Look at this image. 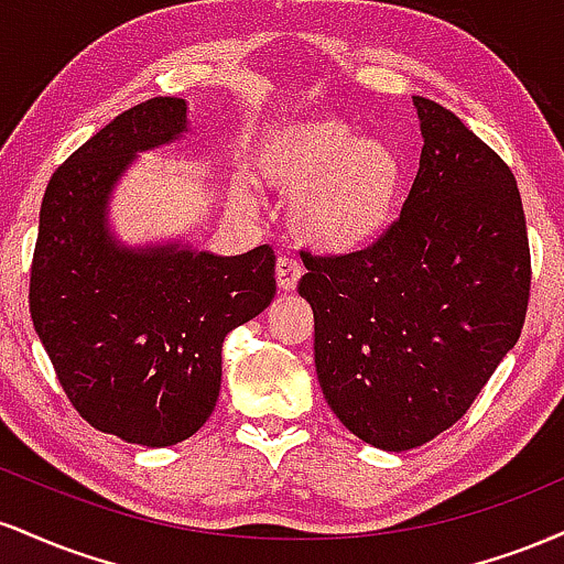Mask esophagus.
I'll use <instances>...</instances> for the list:
<instances>
[{"label":"esophagus","instance_id":"obj_1","mask_svg":"<svg viewBox=\"0 0 564 564\" xmlns=\"http://www.w3.org/2000/svg\"><path fill=\"white\" fill-rule=\"evenodd\" d=\"M300 278H302V268L296 264V260L281 257V260L275 262V281L281 291H294L296 283H300Z\"/></svg>","mask_w":564,"mask_h":564}]
</instances>
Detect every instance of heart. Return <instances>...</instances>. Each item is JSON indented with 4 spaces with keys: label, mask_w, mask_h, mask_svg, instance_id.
Listing matches in <instances>:
<instances>
[{
    "label": "heart",
    "mask_w": 564,
    "mask_h": 564,
    "mask_svg": "<svg viewBox=\"0 0 564 564\" xmlns=\"http://www.w3.org/2000/svg\"><path fill=\"white\" fill-rule=\"evenodd\" d=\"M257 180L294 193L289 225L310 249L360 251L392 225L405 166L390 142L360 138L334 116H310L268 127L251 145Z\"/></svg>",
    "instance_id": "1"
}]
</instances>
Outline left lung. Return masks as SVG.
<instances>
[{
    "instance_id": "1",
    "label": "left lung",
    "mask_w": 564,
    "mask_h": 564,
    "mask_svg": "<svg viewBox=\"0 0 564 564\" xmlns=\"http://www.w3.org/2000/svg\"><path fill=\"white\" fill-rule=\"evenodd\" d=\"M422 159L400 219L368 249L302 254L315 371L341 424L381 451L430 443L517 345L530 249L514 174L448 108L413 97Z\"/></svg>"
}]
</instances>
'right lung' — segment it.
<instances>
[{
	"instance_id": "add662e5",
	"label": "right lung",
	"mask_w": 564,
	"mask_h": 564,
	"mask_svg": "<svg viewBox=\"0 0 564 564\" xmlns=\"http://www.w3.org/2000/svg\"><path fill=\"white\" fill-rule=\"evenodd\" d=\"M187 132L183 97L119 113L50 180L31 264V321L68 400L95 430L164 448L196 435L223 384V341L275 296L268 243L238 257L111 230L116 185Z\"/></svg>"
}]
</instances>
